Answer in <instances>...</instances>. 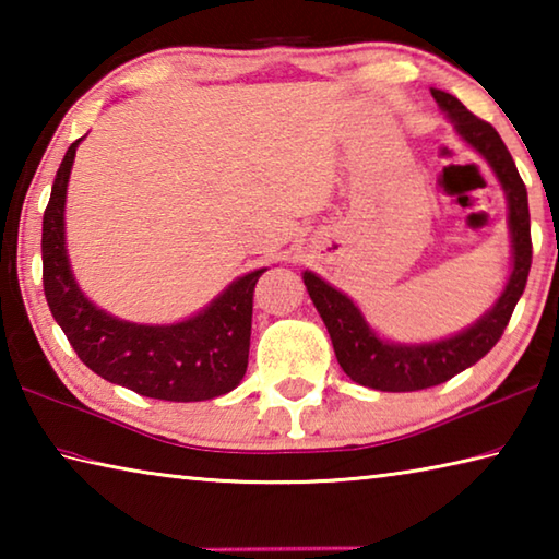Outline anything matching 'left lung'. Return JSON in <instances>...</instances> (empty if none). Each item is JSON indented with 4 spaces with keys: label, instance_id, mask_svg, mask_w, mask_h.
<instances>
[{
    "label": "left lung",
    "instance_id": "left-lung-1",
    "mask_svg": "<svg viewBox=\"0 0 559 559\" xmlns=\"http://www.w3.org/2000/svg\"><path fill=\"white\" fill-rule=\"evenodd\" d=\"M431 96L439 103L443 116L451 120L456 135L486 159L500 187H503L508 202L510 253H513L510 257V276L493 306L476 323L463 328L456 335L433 340V343L406 345L384 340L367 323L353 298L330 286L318 273L302 271V283H306L308 296L323 318L343 372L353 382L380 392H416L443 384L453 374L463 372L488 355L490 347L503 335L515 302L523 296L530 263H533L527 189L503 140L490 122L473 116L451 93L431 88Z\"/></svg>",
    "mask_w": 559,
    "mask_h": 559
}]
</instances>
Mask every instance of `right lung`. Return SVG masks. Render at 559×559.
I'll return each instance as SVG.
<instances>
[{"instance_id":"add662e5","label":"right lung","mask_w":559,"mask_h":559,"mask_svg":"<svg viewBox=\"0 0 559 559\" xmlns=\"http://www.w3.org/2000/svg\"><path fill=\"white\" fill-rule=\"evenodd\" d=\"M81 140L66 150L44 212V293L53 320L83 365L126 390L165 402H204L231 392L249 365L253 288L266 269L231 281L200 313L169 325L106 313L79 288L66 251V189Z\"/></svg>"}]
</instances>
